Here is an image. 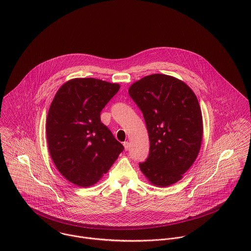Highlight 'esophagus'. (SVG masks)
I'll use <instances>...</instances> for the list:
<instances>
[{"label": "esophagus", "mask_w": 251, "mask_h": 251, "mask_svg": "<svg viewBox=\"0 0 251 251\" xmlns=\"http://www.w3.org/2000/svg\"><path fill=\"white\" fill-rule=\"evenodd\" d=\"M124 147H125V150H126V151H127V150H129V148H130V144H129L128 141L124 142Z\"/></svg>", "instance_id": "34e87169"}]
</instances>
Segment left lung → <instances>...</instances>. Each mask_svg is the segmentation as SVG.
Here are the masks:
<instances>
[{
  "label": "left lung",
  "mask_w": 251,
  "mask_h": 251,
  "mask_svg": "<svg viewBox=\"0 0 251 251\" xmlns=\"http://www.w3.org/2000/svg\"><path fill=\"white\" fill-rule=\"evenodd\" d=\"M128 94L143 113L150 139L140 170L152 185L176 183L194 163L202 144L203 118L194 92L176 77L155 73L134 82Z\"/></svg>",
  "instance_id": "obj_1"
}]
</instances>
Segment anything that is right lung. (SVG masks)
Masks as SVG:
<instances>
[{
	"mask_svg": "<svg viewBox=\"0 0 251 251\" xmlns=\"http://www.w3.org/2000/svg\"><path fill=\"white\" fill-rule=\"evenodd\" d=\"M119 90L117 83L74 78L61 86L50 105L49 152L59 172L77 186L97 183L124 150L100 121L101 110Z\"/></svg>",
	"mask_w": 251,
	"mask_h": 251,
	"instance_id": "1",
	"label": "right lung"
}]
</instances>
